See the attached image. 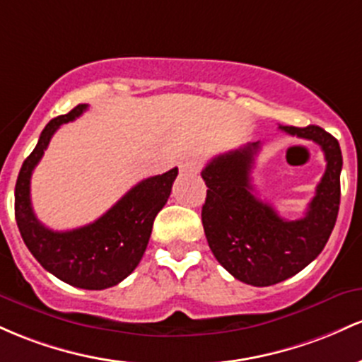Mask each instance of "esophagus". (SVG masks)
<instances>
[{"instance_id": "esophagus-1", "label": "esophagus", "mask_w": 362, "mask_h": 362, "mask_svg": "<svg viewBox=\"0 0 362 362\" xmlns=\"http://www.w3.org/2000/svg\"><path fill=\"white\" fill-rule=\"evenodd\" d=\"M180 169L181 173H200L202 169V162L198 159H194V157H186V159L181 160L180 164Z\"/></svg>"}]
</instances>
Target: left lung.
Instances as JSON below:
<instances>
[{"instance_id":"left-lung-1","label":"left lung","mask_w":362,"mask_h":362,"mask_svg":"<svg viewBox=\"0 0 362 362\" xmlns=\"http://www.w3.org/2000/svg\"><path fill=\"white\" fill-rule=\"evenodd\" d=\"M279 129L318 144L327 160L303 218L286 221L253 193L251 170L259 141L214 157L202 170L209 188L202 222L210 250L233 277L255 287L274 286L310 265L327 245L340 205L342 152L337 138L315 124Z\"/></svg>"}]
</instances>
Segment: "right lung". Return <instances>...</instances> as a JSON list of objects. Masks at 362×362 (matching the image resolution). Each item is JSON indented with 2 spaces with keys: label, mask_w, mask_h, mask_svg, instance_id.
I'll return each mask as SVG.
<instances>
[{
  "label": "right lung",
  "mask_w": 362,
  "mask_h": 362,
  "mask_svg": "<svg viewBox=\"0 0 362 362\" xmlns=\"http://www.w3.org/2000/svg\"><path fill=\"white\" fill-rule=\"evenodd\" d=\"M87 107V104H78L68 115L51 119L42 129L37 145L18 173L15 218L23 243L44 269L70 286L103 291L127 279L140 263L156 215L173 189L177 168L140 181L92 224L71 230H52L40 224L30 203L32 170L61 124L82 116Z\"/></svg>",
  "instance_id": "right-lung-1"
}]
</instances>
